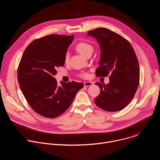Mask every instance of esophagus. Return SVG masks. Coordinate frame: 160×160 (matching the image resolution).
<instances>
[{
	"label": "esophagus",
	"instance_id": "1",
	"mask_svg": "<svg viewBox=\"0 0 160 160\" xmlns=\"http://www.w3.org/2000/svg\"><path fill=\"white\" fill-rule=\"evenodd\" d=\"M83 85L85 87H90V86H92L93 83L91 82H84Z\"/></svg>",
	"mask_w": 160,
	"mask_h": 160
}]
</instances>
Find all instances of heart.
Returning <instances> with one entry per match:
<instances>
[{"mask_svg":"<svg viewBox=\"0 0 160 160\" xmlns=\"http://www.w3.org/2000/svg\"><path fill=\"white\" fill-rule=\"evenodd\" d=\"M76 48L77 49L78 51H79L82 55H83L84 57H85L88 53L93 51V47L92 45H90L87 42H80L78 43L77 46ZM69 58H70V53L69 52H67L65 56V62H67L69 60ZM80 76L83 78H87L88 77V74L87 73H83L80 75Z\"/></svg>","mask_w":160,"mask_h":160,"instance_id":"1","label":"heart"}]
</instances>
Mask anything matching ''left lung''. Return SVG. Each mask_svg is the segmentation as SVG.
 I'll return each mask as SVG.
<instances>
[{
	"instance_id": "obj_1",
	"label": "left lung",
	"mask_w": 160,
	"mask_h": 160,
	"mask_svg": "<svg viewBox=\"0 0 160 160\" xmlns=\"http://www.w3.org/2000/svg\"><path fill=\"white\" fill-rule=\"evenodd\" d=\"M95 38L100 48L97 77L110 75L108 84L97 82L100 93L95 103L108 112L123 109L133 98L139 83V68L136 53L128 40L107 28H97L87 34Z\"/></svg>"
}]
</instances>
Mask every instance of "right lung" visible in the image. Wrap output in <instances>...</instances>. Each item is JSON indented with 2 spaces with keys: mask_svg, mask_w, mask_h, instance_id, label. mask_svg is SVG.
<instances>
[{
  "mask_svg": "<svg viewBox=\"0 0 160 160\" xmlns=\"http://www.w3.org/2000/svg\"><path fill=\"white\" fill-rule=\"evenodd\" d=\"M72 36L50 34L31 42L24 50L18 70L21 90L31 108L38 114L55 118L66 111L82 83L62 82L54 78L57 68L65 64Z\"/></svg>",
  "mask_w": 160,
  "mask_h": 160,
  "instance_id": "right-lung-1",
  "label": "right lung"
}]
</instances>
